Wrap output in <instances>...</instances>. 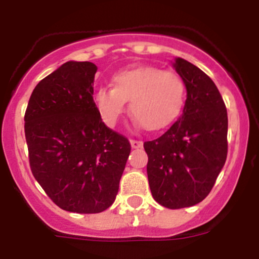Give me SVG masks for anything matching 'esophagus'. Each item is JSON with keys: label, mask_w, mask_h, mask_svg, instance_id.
Here are the masks:
<instances>
[{"label": "esophagus", "mask_w": 259, "mask_h": 259, "mask_svg": "<svg viewBox=\"0 0 259 259\" xmlns=\"http://www.w3.org/2000/svg\"><path fill=\"white\" fill-rule=\"evenodd\" d=\"M130 144H132V148H134V149L143 148V142H140V140L132 139V140H130Z\"/></svg>", "instance_id": "obj_1"}]
</instances>
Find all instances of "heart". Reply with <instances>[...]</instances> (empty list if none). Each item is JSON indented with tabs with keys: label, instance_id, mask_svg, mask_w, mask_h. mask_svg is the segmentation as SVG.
Instances as JSON below:
<instances>
[{
	"label": "heart",
	"instance_id": "heart-1",
	"mask_svg": "<svg viewBox=\"0 0 259 259\" xmlns=\"http://www.w3.org/2000/svg\"><path fill=\"white\" fill-rule=\"evenodd\" d=\"M113 89L100 88L94 96L101 120L114 126L130 111L146 130H159L170 124L184 105L185 86L179 75L155 66L122 70L113 76Z\"/></svg>",
	"mask_w": 259,
	"mask_h": 259
}]
</instances>
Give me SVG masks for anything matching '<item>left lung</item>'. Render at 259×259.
I'll return each instance as SVG.
<instances>
[{
    "label": "left lung",
    "instance_id": "left-lung-1",
    "mask_svg": "<svg viewBox=\"0 0 259 259\" xmlns=\"http://www.w3.org/2000/svg\"><path fill=\"white\" fill-rule=\"evenodd\" d=\"M174 67L187 88L183 114L144 149L151 195L163 207L180 209L202 202L218 178L228 153V115L205 72L180 57Z\"/></svg>",
    "mask_w": 259,
    "mask_h": 259
}]
</instances>
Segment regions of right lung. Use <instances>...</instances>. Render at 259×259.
I'll return each mask as SVG.
<instances>
[{
    "label": "right lung",
    "mask_w": 259,
    "mask_h": 259,
    "mask_svg": "<svg viewBox=\"0 0 259 259\" xmlns=\"http://www.w3.org/2000/svg\"><path fill=\"white\" fill-rule=\"evenodd\" d=\"M96 71L93 62H65L36 85L25 113L31 171L50 199L72 213L113 204L132 149L96 110Z\"/></svg>",
    "instance_id": "obj_1"
}]
</instances>
